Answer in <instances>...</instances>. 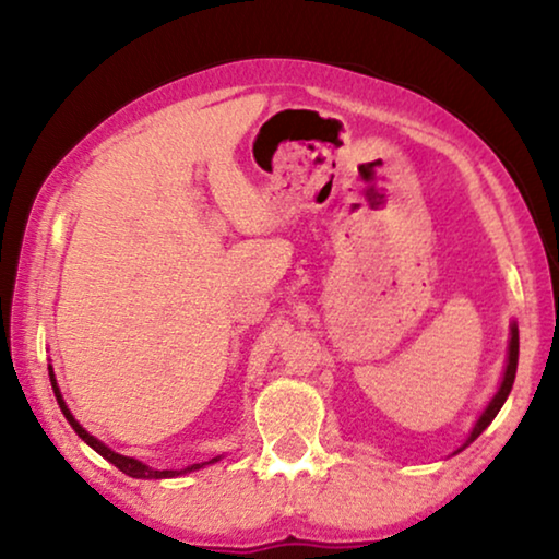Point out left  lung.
I'll return each instance as SVG.
<instances>
[{"instance_id":"8db88e82","label":"left lung","mask_w":559,"mask_h":559,"mask_svg":"<svg viewBox=\"0 0 559 559\" xmlns=\"http://www.w3.org/2000/svg\"><path fill=\"white\" fill-rule=\"evenodd\" d=\"M509 335H511V338H509L507 366H503V377H501V384H499V389H496V394L491 396V402L486 404V409L480 412V417L476 419V425H473V430H471L468 438H465L463 445L457 448L453 455H457V453H461V450L468 448L471 442L476 440L478 435L484 432L486 427L493 423V417L499 415V409L503 407V402H507V396H509V392H511V386H514V379H516V364H519V328H516V323H511V328H509Z\"/></svg>"}]
</instances>
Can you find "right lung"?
I'll list each match as a JSON object with an SVG mask.
<instances>
[{"mask_svg": "<svg viewBox=\"0 0 559 559\" xmlns=\"http://www.w3.org/2000/svg\"><path fill=\"white\" fill-rule=\"evenodd\" d=\"M48 373H50L52 394H56L58 407H60V412H63V417L68 419V425L73 427L75 435H79V438H81L83 442H86L88 448H94L98 455L106 457V461H109L111 465H117V468H119L121 473H127V476H132V478H155V480H159V478H175V476H182V473H193V471H198V468H203V465H211V463H218V461H221V455H216V457H211V461L188 465V468H182V471H157V468H150L147 463L136 461V457H129V455L117 453V450H111L109 445H104L102 440L94 438V435H91V432L86 430V427H83V425L79 423V419H75V417L71 415V409H68L63 394H60V386H58V381H56V371H52L50 364H48Z\"/></svg>", "mask_w": 559, "mask_h": 559, "instance_id": "obj_1", "label": "right lung"}]
</instances>
